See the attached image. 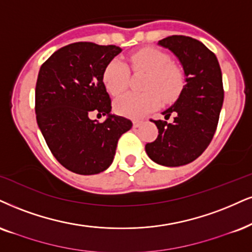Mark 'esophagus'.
Segmentation results:
<instances>
[{
	"label": "esophagus",
	"mask_w": 252,
	"mask_h": 252,
	"mask_svg": "<svg viewBox=\"0 0 252 252\" xmlns=\"http://www.w3.org/2000/svg\"><path fill=\"white\" fill-rule=\"evenodd\" d=\"M142 124V121L141 120H138V119H134L133 120V126L134 127H139Z\"/></svg>",
	"instance_id": "34e87169"
}]
</instances>
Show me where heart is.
Here are the masks:
<instances>
[{
	"mask_svg": "<svg viewBox=\"0 0 252 252\" xmlns=\"http://www.w3.org/2000/svg\"><path fill=\"white\" fill-rule=\"evenodd\" d=\"M129 67L134 73H146L142 93L129 92L120 97L114 108L123 116L138 118L157 108L162 101H173L181 94L185 74L163 51L145 48L129 57ZM129 70L120 60H113L102 73V83L112 95H119L127 89Z\"/></svg>",
	"mask_w": 252,
	"mask_h": 252,
	"instance_id": "heart-1",
	"label": "heart"
}]
</instances>
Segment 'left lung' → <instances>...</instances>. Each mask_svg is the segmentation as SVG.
Segmentation results:
<instances>
[{
    "label": "left lung",
    "mask_w": 252,
    "mask_h": 252,
    "mask_svg": "<svg viewBox=\"0 0 252 252\" xmlns=\"http://www.w3.org/2000/svg\"><path fill=\"white\" fill-rule=\"evenodd\" d=\"M178 57L185 71V85L178 100L162 112L164 119L174 114L172 124L152 120L159 129L145 150L154 162L167 167L187 164L209 146L221 112L224 91L216 56L200 40L174 35L159 40Z\"/></svg>",
    "instance_id": "1"
}]
</instances>
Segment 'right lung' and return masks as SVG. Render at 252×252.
I'll return each mask as SVG.
<instances>
[{
	"label": "right lung",
	"mask_w": 252,
	"mask_h": 252,
	"mask_svg": "<svg viewBox=\"0 0 252 252\" xmlns=\"http://www.w3.org/2000/svg\"><path fill=\"white\" fill-rule=\"evenodd\" d=\"M116 45L78 42L63 46L43 63L35 91V112L46 145L62 166L80 175L104 172L114 159L118 140L132 121L111 114L102 73L119 55ZM91 111L107 115L91 121Z\"/></svg>",
	"instance_id": "1"
}]
</instances>
